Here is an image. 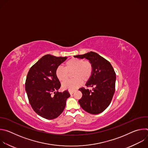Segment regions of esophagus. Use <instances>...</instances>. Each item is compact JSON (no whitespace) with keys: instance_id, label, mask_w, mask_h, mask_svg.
Returning a JSON list of instances; mask_svg holds the SVG:
<instances>
[{"instance_id":"1","label":"esophagus","mask_w":148,"mask_h":148,"mask_svg":"<svg viewBox=\"0 0 148 148\" xmlns=\"http://www.w3.org/2000/svg\"><path fill=\"white\" fill-rule=\"evenodd\" d=\"M69 93L70 94V95H72V94L75 92V90H69Z\"/></svg>"}]
</instances>
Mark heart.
Wrapping results in <instances>:
<instances>
[{"instance_id": "1", "label": "heart", "mask_w": 148, "mask_h": 148, "mask_svg": "<svg viewBox=\"0 0 148 148\" xmlns=\"http://www.w3.org/2000/svg\"><path fill=\"white\" fill-rule=\"evenodd\" d=\"M93 67L89 61H84L79 58H71L65 63V68L58 66L56 70V75L60 81L64 82L67 79L70 73L73 71L72 79L62 84L65 90H74L78 88L82 82L87 81L92 73Z\"/></svg>"}]
</instances>
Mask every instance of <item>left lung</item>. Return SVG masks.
I'll use <instances>...</instances> for the list:
<instances>
[{"instance_id":"1","label":"left lung","mask_w":148,"mask_h":148,"mask_svg":"<svg viewBox=\"0 0 148 148\" xmlns=\"http://www.w3.org/2000/svg\"><path fill=\"white\" fill-rule=\"evenodd\" d=\"M74 57L85 58L92 65V75L86 84L87 87L92 88V90L79 88L82 96L78 102L84 111L91 114H98L106 109L111 102L115 92L116 74L111 63L95 52Z\"/></svg>"}]
</instances>
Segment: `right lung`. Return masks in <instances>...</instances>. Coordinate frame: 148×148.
Segmentation results:
<instances>
[{
	"instance_id": "right-lung-1",
	"label": "right lung",
	"mask_w": 148,
	"mask_h": 148,
	"mask_svg": "<svg viewBox=\"0 0 148 148\" xmlns=\"http://www.w3.org/2000/svg\"><path fill=\"white\" fill-rule=\"evenodd\" d=\"M66 59V57L45 55L28 72L25 89L29 102L33 110L44 118H57L64 111L70 96L68 90L58 91L61 84L56 75V69Z\"/></svg>"
}]
</instances>
